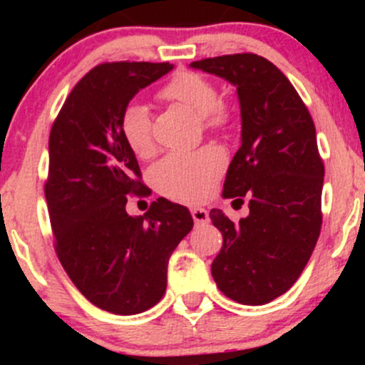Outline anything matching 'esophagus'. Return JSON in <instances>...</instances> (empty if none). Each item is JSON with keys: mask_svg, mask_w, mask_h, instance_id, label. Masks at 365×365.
I'll use <instances>...</instances> for the list:
<instances>
[{"mask_svg": "<svg viewBox=\"0 0 365 365\" xmlns=\"http://www.w3.org/2000/svg\"><path fill=\"white\" fill-rule=\"evenodd\" d=\"M192 217H194L195 225H204L209 221V212L204 207H192Z\"/></svg>", "mask_w": 365, "mask_h": 365, "instance_id": "obj_1", "label": "esophagus"}]
</instances>
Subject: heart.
I'll use <instances>...</instances> for the list:
<instances>
[{
  "label": "heart",
  "instance_id": "b5f03b06",
  "mask_svg": "<svg viewBox=\"0 0 365 365\" xmlns=\"http://www.w3.org/2000/svg\"><path fill=\"white\" fill-rule=\"evenodd\" d=\"M159 98L185 108L206 128H221L232 118L226 104L217 101L215 83L195 72H180L163 87ZM121 133L132 153L149 158L154 153L153 123L148 106L130 104L121 116ZM225 166V158L215 148L194 153H171L153 168V182L161 194L171 199L197 202L202 200Z\"/></svg>",
  "mask_w": 365,
  "mask_h": 365
}]
</instances>
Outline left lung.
Here are the masks:
<instances>
[{
  "mask_svg": "<svg viewBox=\"0 0 365 365\" xmlns=\"http://www.w3.org/2000/svg\"><path fill=\"white\" fill-rule=\"evenodd\" d=\"M190 66L232 83L240 103L242 144L223 197H247L250 212L238 223L221 209L209 212L223 235L212 278L238 304H267L299 279L319 238L324 166L316 127L295 87L266 58L226 54Z\"/></svg>",
  "mask_w": 365,
  "mask_h": 365,
  "instance_id": "1",
  "label": "left lung"
}]
</instances>
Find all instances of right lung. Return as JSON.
<instances>
[{"label":"right lung","instance_id":"add662e5","mask_svg":"<svg viewBox=\"0 0 365 365\" xmlns=\"http://www.w3.org/2000/svg\"><path fill=\"white\" fill-rule=\"evenodd\" d=\"M171 70L170 63L98 65L70 92L49 135L44 194L58 259L91 304L120 316L163 299L170 255L194 226L185 206L163 197L144 216L125 209L145 187L121 116L137 92Z\"/></svg>","mask_w":365,"mask_h":365}]
</instances>
